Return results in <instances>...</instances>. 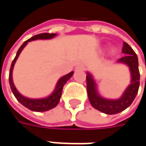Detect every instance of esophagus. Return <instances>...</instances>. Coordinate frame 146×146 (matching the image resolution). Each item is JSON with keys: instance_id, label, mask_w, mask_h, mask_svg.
Masks as SVG:
<instances>
[{"instance_id": "obj_1", "label": "esophagus", "mask_w": 146, "mask_h": 146, "mask_svg": "<svg viewBox=\"0 0 146 146\" xmlns=\"http://www.w3.org/2000/svg\"><path fill=\"white\" fill-rule=\"evenodd\" d=\"M76 70H85V66H84V65H80V66H78L76 67Z\"/></svg>"}]
</instances>
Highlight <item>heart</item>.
Instances as JSON below:
<instances>
[{
    "mask_svg": "<svg viewBox=\"0 0 146 146\" xmlns=\"http://www.w3.org/2000/svg\"><path fill=\"white\" fill-rule=\"evenodd\" d=\"M112 52H115V50H112Z\"/></svg>",
    "mask_w": 146,
    "mask_h": 146,
    "instance_id": "obj_1",
    "label": "heart"
}]
</instances>
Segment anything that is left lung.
<instances>
[{"label": "left lung", "mask_w": 146, "mask_h": 146, "mask_svg": "<svg viewBox=\"0 0 146 146\" xmlns=\"http://www.w3.org/2000/svg\"><path fill=\"white\" fill-rule=\"evenodd\" d=\"M122 53H124L125 56L119 59L117 62L126 64L129 67L131 72V83L120 98L106 99L101 97L98 93L97 84L93 76L89 72H87L86 80L88 100L95 109L106 115L118 114L127 109L134 101L140 86V72L137 54L126 42H123Z\"/></svg>", "instance_id": "obj_1"}]
</instances>
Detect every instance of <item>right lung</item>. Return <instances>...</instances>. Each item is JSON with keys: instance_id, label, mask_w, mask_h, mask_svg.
<instances>
[{"instance_id": "add662e5", "label": "right lung", "mask_w": 146, "mask_h": 146, "mask_svg": "<svg viewBox=\"0 0 146 146\" xmlns=\"http://www.w3.org/2000/svg\"><path fill=\"white\" fill-rule=\"evenodd\" d=\"M56 35L57 34H55V33H53V34L41 33V34L36 35V36H32L30 39H28L27 40H26L25 42L21 45L19 49L18 50L17 54H16L15 58L13 60L11 66H10L9 75V85H10L12 92L14 93V97L16 98V99L23 106H24L27 109L31 110L32 111L44 112V111H47V110H49L56 107L57 105L58 104L61 96H62V92L63 86L65 85V84L70 80V77L73 76L74 71H71L69 74L61 77L58 80V83H57V84H56V87H55L54 91L48 97L44 98H40V99H33V98H28L23 96L21 93H19V91L15 88L14 82H13V76H12L13 68H14V66L15 64V62H16V60L18 59L20 53L22 52V50L27 44V43L30 42V41H32V40H48V39H52L54 36H56Z\"/></svg>"}]
</instances>
